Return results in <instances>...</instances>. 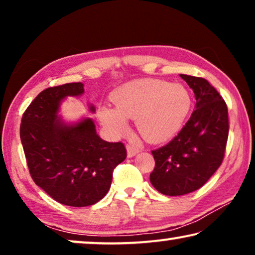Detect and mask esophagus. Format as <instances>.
I'll return each instance as SVG.
<instances>
[{"label": "esophagus", "mask_w": 255, "mask_h": 255, "mask_svg": "<svg viewBox=\"0 0 255 255\" xmlns=\"http://www.w3.org/2000/svg\"><path fill=\"white\" fill-rule=\"evenodd\" d=\"M127 149H128V158H132V156H134L139 152V148L133 144H128Z\"/></svg>", "instance_id": "esophagus-1"}]
</instances>
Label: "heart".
<instances>
[{
    "label": "heart",
    "mask_w": 255,
    "mask_h": 255,
    "mask_svg": "<svg viewBox=\"0 0 255 255\" xmlns=\"http://www.w3.org/2000/svg\"><path fill=\"white\" fill-rule=\"evenodd\" d=\"M114 108L101 107L99 118L113 135L128 130V120L135 121L142 137L149 141L172 138L182 128L191 107L190 94L180 83L161 80H135L113 94Z\"/></svg>",
    "instance_id": "obj_1"
}]
</instances>
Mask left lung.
Masks as SVG:
<instances>
[{"mask_svg": "<svg viewBox=\"0 0 255 255\" xmlns=\"http://www.w3.org/2000/svg\"><path fill=\"white\" fill-rule=\"evenodd\" d=\"M194 90L196 110L168 144L152 151L153 187L180 196L203 186L224 159L229 137L228 107L215 87L197 76L180 74Z\"/></svg>", "mask_w": 255, "mask_h": 255, "instance_id": "left-lung-1", "label": "left lung"}]
</instances>
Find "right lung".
<instances>
[{
  "label": "right lung",
  "mask_w": 255,
  "mask_h": 255,
  "mask_svg": "<svg viewBox=\"0 0 255 255\" xmlns=\"http://www.w3.org/2000/svg\"><path fill=\"white\" fill-rule=\"evenodd\" d=\"M83 92L81 82L50 87L31 102L20 123L31 177L53 200L69 207H88L102 200L114 169L127 158L123 142L101 139L90 118L66 125L58 117L61 101Z\"/></svg>",
  "instance_id": "right-lung-1"
}]
</instances>
